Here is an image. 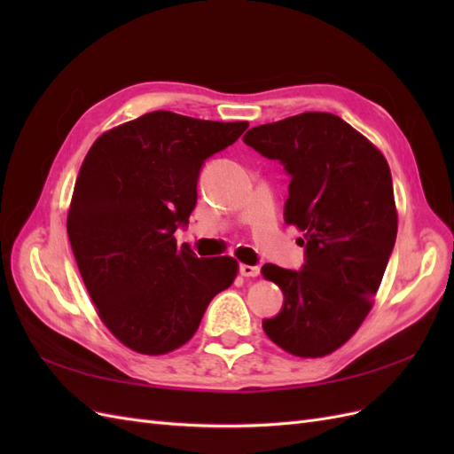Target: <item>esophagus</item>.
Masks as SVG:
<instances>
[{
	"mask_svg": "<svg viewBox=\"0 0 454 454\" xmlns=\"http://www.w3.org/2000/svg\"><path fill=\"white\" fill-rule=\"evenodd\" d=\"M240 274L242 277H246V278H255V277H259V267H255V265H240Z\"/></svg>",
	"mask_w": 454,
	"mask_h": 454,
	"instance_id": "34e87169",
	"label": "esophagus"
}]
</instances>
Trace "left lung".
Instances as JSON below:
<instances>
[{
	"mask_svg": "<svg viewBox=\"0 0 454 454\" xmlns=\"http://www.w3.org/2000/svg\"><path fill=\"white\" fill-rule=\"evenodd\" d=\"M242 140L292 176L284 219L303 232L307 254L303 270L261 269L284 294L280 314L263 329L286 352L322 358L373 307L397 235L390 167L364 134L325 112L254 127Z\"/></svg>",
	"mask_w": 454,
	"mask_h": 454,
	"instance_id": "left-lung-1",
	"label": "left lung"
}]
</instances>
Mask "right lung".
Returning a JSON list of instances; mask_svg holds the SVG:
<instances>
[{
    "label": "right lung",
    "instance_id": "obj_1",
    "mask_svg": "<svg viewBox=\"0 0 454 454\" xmlns=\"http://www.w3.org/2000/svg\"><path fill=\"white\" fill-rule=\"evenodd\" d=\"M246 129L160 109L98 136L81 164L67 239L100 320L130 350L184 347L235 282V257H197L174 232L195 208L204 159Z\"/></svg>",
    "mask_w": 454,
    "mask_h": 454
}]
</instances>
